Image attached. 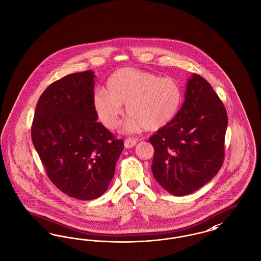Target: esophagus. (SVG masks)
I'll list each match as a JSON object with an SVG mask.
<instances>
[{"instance_id": "1", "label": "esophagus", "mask_w": 261, "mask_h": 261, "mask_svg": "<svg viewBox=\"0 0 261 261\" xmlns=\"http://www.w3.org/2000/svg\"><path fill=\"white\" fill-rule=\"evenodd\" d=\"M138 140L137 139H133V138H127L124 141V146L126 149H130L133 148L137 144Z\"/></svg>"}]
</instances>
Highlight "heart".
I'll use <instances>...</instances> for the list:
<instances>
[{"mask_svg": "<svg viewBox=\"0 0 261 261\" xmlns=\"http://www.w3.org/2000/svg\"><path fill=\"white\" fill-rule=\"evenodd\" d=\"M183 101L181 85L171 77L135 68H121L107 82V90L99 89L93 97V106L99 120L110 129L120 122L126 105L131 117L128 129L144 128L156 131L171 123Z\"/></svg>", "mask_w": 261, "mask_h": 261, "instance_id": "obj_1", "label": "heart"}]
</instances>
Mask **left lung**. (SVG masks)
I'll return each mask as SVG.
<instances>
[{
	"mask_svg": "<svg viewBox=\"0 0 261 261\" xmlns=\"http://www.w3.org/2000/svg\"><path fill=\"white\" fill-rule=\"evenodd\" d=\"M227 125L223 102L194 73L173 121L149 137L154 149L151 171L159 184L173 196H186L210 182L223 163Z\"/></svg>",
	"mask_w": 261,
	"mask_h": 261,
	"instance_id": "1",
	"label": "left lung"
}]
</instances>
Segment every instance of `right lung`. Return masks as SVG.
I'll use <instances>...</instances> for the list:
<instances>
[{"label":"right lung","instance_id":"add662e5","mask_svg":"<svg viewBox=\"0 0 261 261\" xmlns=\"http://www.w3.org/2000/svg\"><path fill=\"white\" fill-rule=\"evenodd\" d=\"M95 75H66L39 98L31 138L53 184L74 199L100 197L112 181L123 140L100 122L93 106Z\"/></svg>","mask_w":261,"mask_h":261}]
</instances>
